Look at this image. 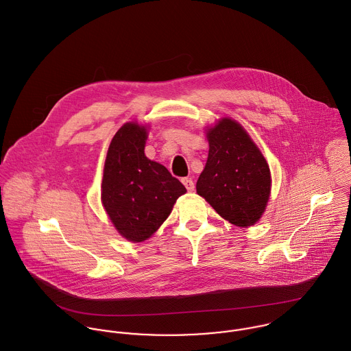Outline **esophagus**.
Listing matches in <instances>:
<instances>
[{
    "instance_id": "obj_1",
    "label": "esophagus",
    "mask_w": 351,
    "mask_h": 351,
    "mask_svg": "<svg viewBox=\"0 0 351 351\" xmlns=\"http://www.w3.org/2000/svg\"><path fill=\"white\" fill-rule=\"evenodd\" d=\"M182 184L185 185L188 192H193L195 191V182L191 178H182Z\"/></svg>"
}]
</instances>
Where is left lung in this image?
<instances>
[{
    "label": "left lung",
    "instance_id": "left-lung-1",
    "mask_svg": "<svg viewBox=\"0 0 351 351\" xmlns=\"http://www.w3.org/2000/svg\"><path fill=\"white\" fill-rule=\"evenodd\" d=\"M208 159L197 195L227 221L247 228L259 221L271 193L270 167L241 123L221 117L205 127Z\"/></svg>",
    "mask_w": 351,
    "mask_h": 351
}]
</instances>
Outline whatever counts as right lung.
Instances as JSON below:
<instances>
[{"instance_id": "1", "label": "right lung", "mask_w": 351, "mask_h": 351, "mask_svg": "<svg viewBox=\"0 0 351 351\" xmlns=\"http://www.w3.org/2000/svg\"><path fill=\"white\" fill-rule=\"evenodd\" d=\"M149 124L128 121L110 141L101 182L102 206L124 239L141 243L169 217L185 186L146 154Z\"/></svg>"}]
</instances>
